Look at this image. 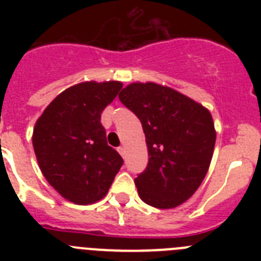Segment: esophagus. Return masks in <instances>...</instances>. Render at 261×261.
Listing matches in <instances>:
<instances>
[{
  "instance_id": "esophagus-1",
  "label": "esophagus",
  "mask_w": 261,
  "mask_h": 261,
  "mask_svg": "<svg viewBox=\"0 0 261 261\" xmlns=\"http://www.w3.org/2000/svg\"><path fill=\"white\" fill-rule=\"evenodd\" d=\"M117 151H119L120 155H121V156H125V147H124V146L117 147Z\"/></svg>"
}]
</instances>
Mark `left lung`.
I'll return each instance as SVG.
<instances>
[{
    "instance_id": "obj_1",
    "label": "left lung",
    "mask_w": 261,
    "mask_h": 261,
    "mask_svg": "<svg viewBox=\"0 0 261 261\" xmlns=\"http://www.w3.org/2000/svg\"><path fill=\"white\" fill-rule=\"evenodd\" d=\"M120 102L140 119L149 162L135 179L147 205L171 209L188 200L208 172L216 130L206 108L170 87L147 82L121 90Z\"/></svg>"
}]
</instances>
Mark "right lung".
Here are the masks:
<instances>
[{
	"label": "right lung",
	"mask_w": 261,
	"mask_h": 261,
	"mask_svg": "<svg viewBox=\"0 0 261 261\" xmlns=\"http://www.w3.org/2000/svg\"><path fill=\"white\" fill-rule=\"evenodd\" d=\"M121 87L117 81L69 87L36 121L32 145L39 167L48 183L74 204L103 199L123 166L100 123L103 110Z\"/></svg>",
	"instance_id": "add662e5"
}]
</instances>
